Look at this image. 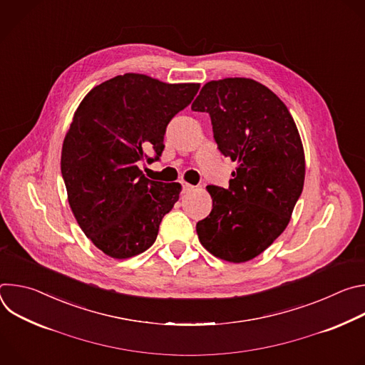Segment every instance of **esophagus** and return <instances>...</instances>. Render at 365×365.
Returning <instances> with one entry per match:
<instances>
[{
	"label": "esophagus",
	"instance_id": "obj_1",
	"mask_svg": "<svg viewBox=\"0 0 365 365\" xmlns=\"http://www.w3.org/2000/svg\"><path fill=\"white\" fill-rule=\"evenodd\" d=\"M182 190H183V193H187V192H192V190H195V186H192V185H189V183H182Z\"/></svg>",
	"mask_w": 365,
	"mask_h": 365
}]
</instances>
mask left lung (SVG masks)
I'll use <instances>...</instances> for the list:
<instances>
[{"instance_id":"left-lung-1","label":"left lung","mask_w":365,"mask_h":365,"mask_svg":"<svg viewBox=\"0 0 365 365\" xmlns=\"http://www.w3.org/2000/svg\"><path fill=\"white\" fill-rule=\"evenodd\" d=\"M192 111L211 117L220 151L238 168L230 186H206L212 211L196 224L200 244L218 258L244 263L286 230L303 190L304 154L284 103L247 78L207 82Z\"/></svg>"}]
</instances>
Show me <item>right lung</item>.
Returning a JSON list of instances; mask_svg holds the SVG:
<instances>
[{
  "mask_svg": "<svg viewBox=\"0 0 365 365\" xmlns=\"http://www.w3.org/2000/svg\"><path fill=\"white\" fill-rule=\"evenodd\" d=\"M197 91L199 83L125 73L95 86L78 107L62 147V178L79 227L107 255H137L158 238L182 186L150 180L138 165L160 159L168 124Z\"/></svg>",
  "mask_w": 365,
  "mask_h": 365,
  "instance_id": "add662e5",
  "label": "right lung"
}]
</instances>
